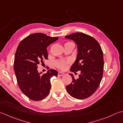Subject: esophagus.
Segmentation results:
<instances>
[{"instance_id": "34e87169", "label": "esophagus", "mask_w": 123, "mask_h": 123, "mask_svg": "<svg viewBox=\"0 0 123 123\" xmlns=\"http://www.w3.org/2000/svg\"><path fill=\"white\" fill-rule=\"evenodd\" d=\"M64 74V73L62 72H58V75H59V76L61 77V76H62V75H63Z\"/></svg>"}]
</instances>
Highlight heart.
<instances>
[{"label": "heart", "mask_w": 123, "mask_h": 123, "mask_svg": "<svg viewBox=\"0 0 123 123\" xmlns=\"http://www.w3.org/2000/svg\"><path fill=\"white\" fill-rule=\"evenodd\" d=\"M67 63V62L66 61H64V60H60V61H57L56 62V65L59 68L63 69L65 68V67H66Z\"/></svg>", "instance_id": "b5f03b06"}]
</instances>
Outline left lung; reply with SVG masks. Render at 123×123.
<instances>
[{"label": "left lung", "instance_id": "8db88e82", "mask_svg": "<svg viewBox=\"0 0 123 123\" xmlns=\"http://www.w3.org/2000/svg\"><path fill=\"white\" fill-rule=\"evenodd\" d=\"M65 38L74 41L77 45L78 54L70 71H80L79 78L66 86L69 95L78 99L91 96L99 87L103 78L104 66L103 52L99 43L91 36L83 33H75Z\"/></svg>", "mask_w": 123, "mask_h": 123}]
</instances>
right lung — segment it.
Instances as JSON below:
<instances>
[{"instance_id":"add662e5","label":"right lung","mask_w":123,"mask_h":123,"mask_svg":"<svg viewBox=\"0 0 123 123\" xmlns=\"http://www.w3.org/2000/svg\"><path fill=\"white\" fill-rule=\"evenodd\" d=\"M58 38L44 33H34L23 39L17 47L14 72L20 90L31 100L45 98L50 91L51 77L57 76V71L54 69L42 74V72H38L37 66L44 59H48L47 47Z\"/></svg>"}]
</instances>
